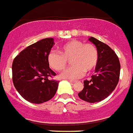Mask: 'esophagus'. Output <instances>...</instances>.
Listing matches in <instances>:
<instances>
[{
  "label": "esophagus",
  "instance_id": "obj_1",
  "mask_svg": "<svg viewBox=\"0 0 133 133\" xmlns=\"http://www.w3.org/2000/svg\"><path fill=\"white\" fill-rule=\"evenodd\" d=\"M69 82L70 83H75L76 82V81H75V80H69Z\"/></svg>",
  "mask_w": 133,
  "mask_h": 133
}]
</instances>
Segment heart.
<instances>
[{"label": "heart", "instance_id": "b5f03b06", "mask_svg": "<svg viewBox=\"0 0 133 133\" xmlns=\"http://www.w3.org/2000/svg\"><path fill=\"white\" fill-rule=\"evenodd\" d=\"M70 60L73 65L63 72L61 77L65 79H78L95 68L98 61V51L91 43H84L73 39L65 43L60 47V53L51 51L47 56L49 66L54 70H63Z\"/></svg>", "mask_w": 133, "mask_h": 133}]
</instances>
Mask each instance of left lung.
<instances>
[{
  "label": "left lung",
  "mask_w": 133,
  "mask_h": 133,
  "mask_svg": "<svg viewBox=\"0 0 133 133\" xmlns=\"http://www.w3.org/2000/svg\"><path fill=\"white\" fill-rule=\"evenodd\" d=\"M89 39L98 49V61L96 73L90 80L84 81V89L78 96L86 102L94 103L107 98L115 89L119 80L121 65L116 53L107 44L95 37Z\"/></svg>",
  "instance_id": "8db88e82"
}]
</instances>
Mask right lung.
<instances>
[{
	"label": "right lung",
	"instance_id": "right-lung-1",
	"mask_svg": "<svg viewBox=\"0 0 133 133\" xmlns=\"http://www.w3.org/2000/svg\"><path fill=\"white\" fill-rule=\"evenodd\" d=\"M54 44L53 38H45L31 44L15 58L12 82L19 94L28 102L40 104L53 98L57 91L56 74L49 68L47 56Z\"/></svg>",
	"mask_w": 133,
	"mask_h": 133
}]
</instances>
